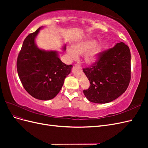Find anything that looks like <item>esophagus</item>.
I'll list each match as a JSON object with an SVG mask.
<instances>
[{
    "mask_svg": "<svg viewBox=\"0 0 148 148\" xmlns=\"http://www.w3.org/2000/svg\"><path fill=\"white\" fill-rule=\"evenodd\" d=\"M76 67H77V69H79V70L82 69V67L80 66L79 65H76Z\"/></svg>",
    "mask_w": 148,
    "mask_h": 148,
    "instance_id": "34e87169",
    "label": "esophagus"
}]
</instances>
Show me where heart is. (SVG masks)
<instances>
[{"label":"heart","mask_w":148,"mask_h":148,"mask_svg":"<svg viewBox=\"0 0 148 148\" xmlns=\"http://www.w3.org/2000/svg\"><path fill=\"white\" fill-rule=\"evenodd\" d=\"M104 49L102 42H97L96 39L88 38L75 43L72 47L66 49L70 59L77 60L78 56L84 54L83 59L85 64L88 65L95 64Z\"/></svg>","instance_id":"heart-1"}]
</instances>
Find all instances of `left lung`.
Returning <instances> with one entry per match:
<instances>
[{
  "label": "left lung",
  "mask_w": 148,
  "mask_h": 148,
  "mask_svg": "<svg viewBox=\"0 0 148 148\" xmlns=\"http://www.w3.org/2000/svg\"><path fill=\"white\" fill-rule=\"evenodd\" d=\"M90 82L84 90L92 102L106 104L117 99L127 90L131 78V54L129 47L122 42L101 53L91 67L83 69Z\"/></svg>",
  "instance_id": "8db88e82"
}]
</instances>
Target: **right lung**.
<instances>
[{"instance_id": "right-lung-1", "label": "right lung", "mask_w": 148, "mask_h": 148, "mask_svg": "<svg viewBox=\"0 0 148 148\" xmlns=\"http://www.w3.org/2000/svg\"><path fill=\"white\" fill-rule=\"evenodd\" d=\"M43 28H39L24 40L18 56L16 68L25 90L36 99L47 101L59 92L73 66L63 63L58 51H45L38 47L35 39ZM62 49L66 50L65 45Z\"/></svg>"}]
</instances>
